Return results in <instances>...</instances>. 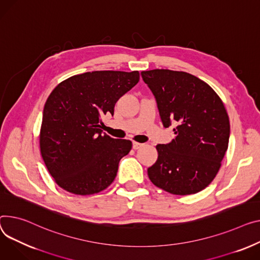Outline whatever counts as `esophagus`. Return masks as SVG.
Instances as JSON below:
<instances>
[{"label":"esophagus","mask_w":260,"mask_h":260,"mask_svg":"<svg viewBox=\"0 0 260 260\" xmlns=\"http://www.w3.org/2000/svg\"><path fill=\"white\" fill-rule=\"evenodd\" d=\"M142 145H143V144H141V143H139V142H136V141L133 142V148H134V149H139L140 147H142Z\"/></svg>","instance_id":"1"}]
</instances>
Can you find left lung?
<instances>
[{
	"mask_svg": "<svg viewBox=\"0 0 260 260\" xmlns=\"http://www.w3.org/2000/svg\"><path fill=\"white\" fill-rule=\"evenodd\" d=\"M157 100L163 125L176 138L158 144V160L147 169L153 185L176 196L194 194L216 177L228 149L229 116L219 96L202 79L167 69L142 71Z\"/></svg>",
	"mask_w": 260,
	"mask_h": 260,
	"instance_id": "1",
	"label": "left lung"
}]
</instances>
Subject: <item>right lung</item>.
<instances>
[{
	"instance_id": "1",
	"label": "right lung",
	"mask_w": 260,
	"mask_h": 260,
	"mask_svg": "<svg viewBox=\"0 0 260 260\" xmlns=\"http://www.w3.org/2000/svg\"><path fill=\"white\" fill-rule=\"evenodd\" d=\"M138 71H94L69 77L49 95L40 132L42 158L54 182L77 196L108 188L131 140L102 134L101 117L139 81Z\"/></svg>"
}]
</instances>
